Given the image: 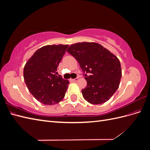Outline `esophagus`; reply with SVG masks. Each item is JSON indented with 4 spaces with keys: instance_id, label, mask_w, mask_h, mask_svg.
<instances>
[{
    "instance_id": "1",
    "label": "esophagus",
    "mask_w": 150,
    "mask_h": 150,
    "mask_svg": "<svg viewBox=\"0 0 150 150\" xmlns=\"http://www.w3.org/2000/svg\"><path fill=\"white\" fill-rule=\"evenodd\" d=\"M78 80V78H75V79H72V81H73V82H76Z\"/></svg>"
}]
</instances>
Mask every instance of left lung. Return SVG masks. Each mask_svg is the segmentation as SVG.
I'll list each match as a JSON object with an SVG mask.
<instances>
[{
	"label": "left lung",
	"instance_id": "1",
	"mask_svg": "<svg viewBox=\"0 0 150 150\" xmlns=\"http://www.w3.org/2000/svg\"><path fill=\"white\" fill-rule=\"evenodd\" d=\"M69 52L79 62L87 81L82 89L85 100L99 104L108 101L119 87L121 78L120 62L116 56L96 42L72 44Z\"/></svg>",
	"mask_w": 150,
	"mask_h": 150
}]
</instances>
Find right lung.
<instances>
[{
  "instance_id": "add662e5",
  "label": "right lung",
  "mask_w": 150,
  "mask_h": 150,
  "mask_svg": "<svg viewBox=\"0 0 150 150\" xmlns=\"http://www.w3.org/2000/svg\"><path fill=\"white\" fill-rule=\"evenodd\" d=\"M68 46L48 45L40 47L24 66L27 87L33 96L44 104H56L65 96L69 82L58 75L57 67Z\"/></svg>"
}]
</instances>
